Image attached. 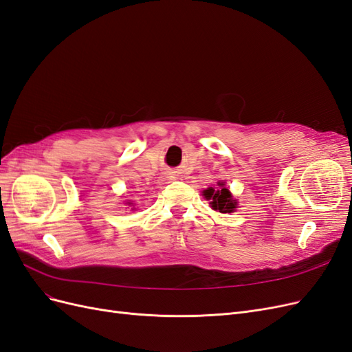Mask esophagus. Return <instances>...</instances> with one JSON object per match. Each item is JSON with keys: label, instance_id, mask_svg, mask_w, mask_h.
<instances>
[{"label": "esophagus", "instance_id": "esophagus-1", "mask_svg": "<svg viewBox=\"0 0 352 352\" xmlns=\"http://www.w3.org/2000/svg\"><path fill=\"white\" fill-rule=\"evenodd\" d=\"M168 180H170V176H163L160 179V184H168Z\"/></svg>", "mask_w": 352, "mask_h": 352}]
</instances>
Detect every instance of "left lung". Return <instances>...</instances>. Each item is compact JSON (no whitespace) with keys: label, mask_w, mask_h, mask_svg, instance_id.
<instances>
[{"label":"left lung","mask_w":352,"mask_h":352,"mask_svg":"<svg viewBox=\"0 0 352 352\" xmlns=\"http://www.w3.org/2000/svg\"><path fill=\"white\" fill-rule=\"evenodd\" d=\"M219 188H208L206 189L202 195L207 199H211V207L212 210L220 211V212H232L236 208V201L232 199V195L229 189L223 188V182L217 184Z\"/></svg>","instance_id":"8db88e82"}]
</instances>
